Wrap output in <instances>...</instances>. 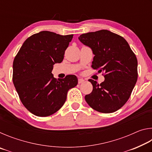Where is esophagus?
Listing matches in <instances>:
<instances>
[{
	"mask_svg": "<svg viewBox=\"0 0 152 152\" xmlns=\"http://www.w3.org/2000/svg\"><path fill=\"white\" fill-rule=\"evenodd\" d=\"M84 82V79H82V78H79L78 79V84H82V83H83Z\"/></svg>",
	"mask_w": 152,
	"mask_h": 152,
	"instance_id": "1",
	"label": "esophagus"
}]
</instances>
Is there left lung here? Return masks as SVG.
I'll return each mask as SVG.
<instances>
[{
	"label": "left lung",
	"instance_id": "left-lung-1",
	"mask_svg": "<svg viewBox=\"0 0 152 152\" xmlns=\"http://www.w3.org/2000/svg\"><path fill=\"white\" fill-rule=\"evenodd\" d=\"M78 39L91 48L94 55L92 68L104 72V80L93 86L85 100L92 109L110 113L121 109L129 99L137 80V60L127 41L121 36L102 29L84 33Z\"/></svg>",
	"mask_w": 152,
	"mask_h": 152
}]
</instances>
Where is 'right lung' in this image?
<instances>
[{
	"mask_svg": "<svg viewBox=\"0 0 152 152\" xmlns=\"http://www.w3.org/2000/svg\"><path fill=\"white\" fill-rule=\"evenodd\" d=\"M73 35L43 31L25 41L13 61L12 81L25 107L38 117L53 114L66 102L68 91L78 84L74 75L56 79L53 65L63 61Z\"/></svg>",
	"mask_w": 152,
	"mask_h": 152,
	"instance_id": "1",
	"label": "right lung"
}]
</instances>
